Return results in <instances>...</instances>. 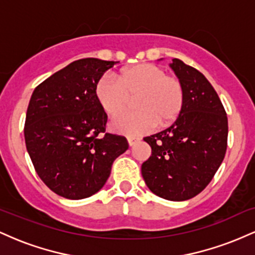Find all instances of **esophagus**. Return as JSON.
Masks as SVG:
<instances>
[{
    "instance_id": "1",
    "label": "esophagus",
    "mask_w": 255,
    "mask_h": 255,
    "mask_svg": "<svg viewBox=\"0 0 255 255\" xmlns=\"http://www.w3.org/2000/svg\"><path fill=\"white\" fill-rule=\"evenodd\" d=\"M128 145L129 146H133V145H135L137 141H139V139H137V137H128Z\"/></svg>"
}]
</instances>
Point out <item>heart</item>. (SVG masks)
Segmentation results:
<instances>
[{
	"mask_svg": "<svg viewBox=\"0 0 255 255\" xmlns=\"http://www.w3.org/2000/svg\"><path fill=\"white\" fill-rule=\"evenodd\" d=\"M95 96L108 116L119 114L134 99V113H125L111 120L116 133L136 136L153 130L156 126H168L180 115L184 103L181 80L166 74L162 67L140 63L126 68L114 78L103 74L95 85Z\"/></svg>",
	"mask_w": 255,
	"mask_h": 255,
	"instance_id": "obj_1",
	"label": "heart"
}]
</instances>
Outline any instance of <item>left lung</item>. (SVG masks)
Listing matches in <instances>:
<instances>
[{
  "label": "left lung",
  "instance_id": "8db88e82",
  "mask_svg": "<svg viewBox=\"0 0 255 255\" xmlns=\"http://www.w3.org/2000/svg\"><path fill=\"white\" fill-rule=\"evenodd\" d=\"M170 67L183 85V108L170 127L144 137L152 154L142 163L141 174L158 197L183 201L204 191L223 162L228 118L203 73L178 58H172Z\"/></svg>",
  "mask_w": 255,
  "mask_h": 255
}]
</instances>
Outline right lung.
Instances as JSON below:
<instances>
[{"mask_svg":"<svg viewBox=\"0 0 255 255\" xmlns=\"http://www.w3.org/2000/svg\"><path fill=\"white\" fill-rule=\"evenodd\" d=\"M116 62L81 58L34 89L25 121V142L38 176L52 192L78 200L97 193L111 165L127 151L125 136L105 133L108 116L95 85Z\"/></svg>","mask_w":255,"mask_h":255,"instance_id":"obj_1","label":"right lung"}]
</instances>
